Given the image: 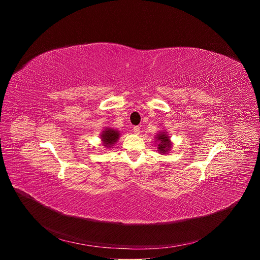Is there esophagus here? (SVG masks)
Listing matches in <instances>:
<instances>
[{"instance_id":"1","label":"esophagus","mask_w":260,"mask_h":260,"mask_svg":"<svg viewBox=\"0 0 260 260\" xmlns=\"http://www.w3.org/2000/svg\"><path fill=\"white\" fill-rule=\"evenodd\" d=\"M133 131H134V133H135L136 135H139V134H140V126H135Z\"/></svg>"}]
</instances>
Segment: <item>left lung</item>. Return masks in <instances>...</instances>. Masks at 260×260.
<instances>
[{
  "label": "left lung",
  "instance_id": "left-lung-1",
  "mask_svg": "<svg viewBox=\"0 0 260 260\" xmlns=\"http://www.w3.org/2000/svg\"><path fill=\"white\" fill-rule=\"evenodd\" d=\"M157 142V151L160 154H168L169 151H171L172 148V142L170 139V136L166 132H160L155 137Z\"/></svg>",
  "mask_w": 260,
  "mask_h": 260
}]
</instances>
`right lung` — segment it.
I'll return each mask as SVG.
<instances>
[{
	"instance_id": "add662e5",
	"label": "right lung",
	"mask_w": 260,
	"mask_h": 260,
	"mask_svg": "<svg viewBox=\"0 0 260 260\" xmlns=\"http://www.w3.org/2000/svg\"><path fill=\"white\" fill-rule=\"evenodd\" d=\"M119 136H120V133L114 128H111V127L105 128L101 134L103 145L106 148H111L118 141Z\"/></svg>"
}]
</instances>
